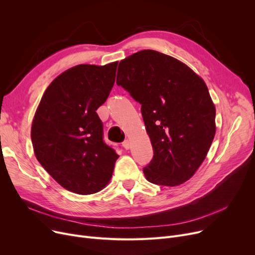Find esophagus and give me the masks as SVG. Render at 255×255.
Listing matches in <instances>:
<instances>
[{
    "label": "esophagus",
    "instance_id": "1",
    "mask_svg": "<svg viewBox=\"0 0 255 255\" xmlns=\"http://www.w3.org/2000/svg\"><path fill=\"white\" fill-rule=\"evenodd\" d=\"M123 146L126 149V150H129L131 148V142L129 139H126L124 142H123Z\"/></svg>",
    "mask_w": 255,
    "mask_h": 255
}]
</instances>
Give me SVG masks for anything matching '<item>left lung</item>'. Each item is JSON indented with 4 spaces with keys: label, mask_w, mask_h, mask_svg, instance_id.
Segmentation results:
<instances>
[{
    "label": "left lung",
    "mask_w": 255,
    "mask_h": 255,
    "mask_svg": "<svg viewBox=\"0 0 255 255\" xmlns=\"http://www.w3.org/2000/svg\"><path fill=\"white\" fill-rule=\"evenodd\" d=\"M117 85L141 104L154 150L145 179L169 187L188 181L216 133V109L204 79L181 61L144 49L120 62Z\"/></svg>",
    "instance_id": "obj_1"
}]
</instances>
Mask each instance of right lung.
<instances>
[{
    "mask_svg": "<svg viewBox=\"0 0 255 255\" xmlns=\"http://www.w3.org/2000/svg\"><path fill=\"white\" fill-rule=\"evenodd\" d=\"M117 66L80 64L64 71L36 110L31 129L35 156L68 191L96 193L112 179L119 155L103 141L96 111L114 87Z\"/></svg>",
    "mask_w": 255,
    "mask_h": 255,
    "instance_id": "right-lung-1",
    "label": "right lung"
}]
</instances>
